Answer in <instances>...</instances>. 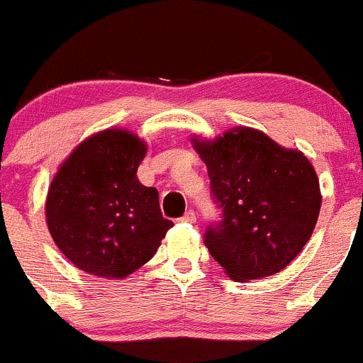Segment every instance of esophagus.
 Wrapping results in <instances>:
<instances>
[{"label":"esophagus","instance_id":"esophagus-1","mask_svg":"<svg viewBox=\"0 0 363 363\" xmlns=\"http://www.w3.org/2000/svg\"><path fill=\"white\" fill-rule=\"evenodd\" d=\"M180 220L189 222V224H194V222L197 220V217H196V213H194V210H189V211H185V215H183Z\"/></svg>","mask_w":363,"mask_h":363}]
</instances>
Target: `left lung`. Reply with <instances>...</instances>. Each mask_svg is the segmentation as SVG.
<instances>
[{
  "label": "left lung",
  "mask_w": 363,
  "mask_h": 363,
  "mask_svg": "<svg viewBox=\"0 0 363 363\" xmlns=\"http://www.w3.org/2000/svg\"><path fill=\"white\" fill-rule=\"evenodd\" d=\"M192 143L222 210L204 233L211 257L240 282L284 270L311 238L321 208L318 174L307 157L247 127Z\"/></svg>",
  "instance_id": "left-lung-1"
}]
</instances>
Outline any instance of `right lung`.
Returning a JSON list of instances; mask_svg holds the SVG:
<instances>
[{
  "instance_id": "obj_1",
  "label": "right lung",
  "mask_w": 363,
  "mask_h": 363,
  "mask_svg": "<svg viewBox=\"0 0 363 363\" xmlns=\"http://www.w3.org/2000/svg\"><path fill=\"white\" fill-rule=\"evenodd\" d=\"M146 143L121 128L82 141L49 186V233L68 261L96 277L123 279L148 263L173 222L159 192L138 180Z\"/></svg>"
}]
</instances>
